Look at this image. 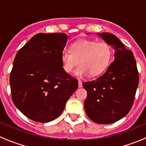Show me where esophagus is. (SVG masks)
<instances>
[{
    "mask_svg": "<svg viewBox=\"0 0 146 146\" xmlns=\"http://www.w3.org/2000/svg\"><path fill=\"white\" fill-rule=\"evenodd\" d=\"M82 82L80 80H78V88H82Z\"/></svg>",
    "mask_w": 146,
    "mask_h": 146,
    "instance_id": "obj_1",
    "label": "esophagus"
}]
</instances>
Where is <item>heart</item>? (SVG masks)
Here are the masks:
<instances>
[{"label": "heart", "instance_id": "1", "mask_svg": "<svg viewBox=\"0 0 146 146\" xmlns=\"http://www.w3.org/2000/svg\"><path fill=\"white\" fill-rule=\"evenodd\" d=\"M70 50L61 54L62 67L65 72L70 73L80 63L75 71L79 78L90 73L93 76L100 74L109 66L112 56V50L109 44L91 39H82L73 42Z\"/></svg>", "mask_w": 146, "mask_h": 146}]
</instances>
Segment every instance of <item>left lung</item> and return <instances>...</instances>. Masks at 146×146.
Masks as SVG:
<instances>
[{
    "label": "left lung",
    "mask_w": 146,
    "mask_h": 146,
    "mask_svg": "<svg viewBox=\"0 0 146 146\" xmlns=\"http://www.w3.org/2000/svg\"><path fill=\"white\" fill-rule=\"evenodd\" d=\"M98 35L114 47V60L97 80L82 82L88 92L84 107L91 120L108 124L122 119L129 112L139 77L132 51L126 48L113 34L103 32Z\"/></svg>",
    "instance_id": "8db88e82"
}]
</instances>
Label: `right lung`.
Returning a JSON list of instances; mask_svg holds the SVG:
<instances>
[{"label": "right lung", "instance_id": "add662e5", "mask_svg": "<svg viewBox=\"0 0 146 146\" xmlns=\"http://www.w3.org/2000/svg\"><path fill=\"white\" fill-rule=\"evenodd\" d=\"M64 33H39L17 53L10 75L12 100L24 115L46 123L56 119L78 86L64 71Z\"/></svg>", "mask_w": 146, "mask_h": 146}]
</instances>
